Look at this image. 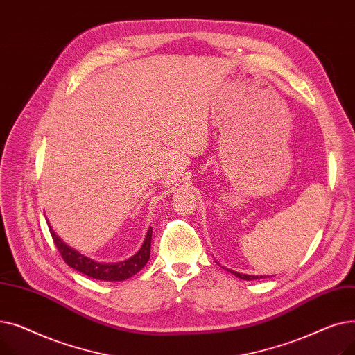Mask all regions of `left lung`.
I'll return each mask as SVG.
<instances>
[{
    "label": "left lung",
    "mask_w": 355,
    "mask_h": 355,
    "mask_svg": "<svg viewBox=\"0 0 355 355\" xmlns=\"http://www.w3.org/2000/svg\"><path fill=\"white\" fill-rule=\"evenodd\" d=\"M234 276L243 279V281H253V279H259V276H253V275H245V273H239V272H234V270H230ZM262 277V276H260Z\"/></svg>",
    "instance_id": "left-lung-1"
}]
</instances>
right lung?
<instances>
[{"label": "right lung", "instance_id": "1", "mask_svg": "<svg viewBox=\"0 0 355 355\" xmlns=\"http://www.w3.org/2000/svg\"><path fill=\"white\" fill-rule=\"evenodd\" d=\"M47 225H49L51 237L54 240V245L58 246L64 262L74 270L82 272L89 277L98 279V281H106V282L125 281V279L138 273L146 265V262L149 260V254H151V239H153L151 227H149L144 245L137 252V254L119 263H99L96 260H92L83 256L82 253L71 249L70 246H67L64 241L54 233L50 223H47Z\"/></svg>", "mask_w": 355, "mask_h": 355}]
</instances>
